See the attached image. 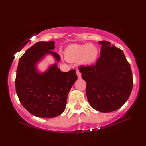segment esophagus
<instances>
[{
  "instance_id": "34e87169",
  "label": "esophagus",
  "mask_w": 146,
  "mask_h": 146,
  "mask_svg": "<svg viewBox=\"0 0 146 146\" xmlns=\"http://www.w3.org/2000/svg\"><path fill=\"white\" fill-rule=\"evenodd\" d=\"M76 74L78 76V78H81V73L80 72L79 70L76 71Z\"/></svg>"
}]
</instances>
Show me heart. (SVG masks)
<instances>
[{"label": "heart", "instance_id": "obj_1", "mask_svg": "<svg viewBox=\"0 0 146 146\" xmlns=\"http://www.w3.org/2000/svg\"><path fill=\"white\" fill-rule=\"evenodd\" d=\"M98 48L93 44H76L68 46L64 50L65 58L69 62H77L84 66L94 64L98 57Z\"/></svg>", "mask_w": 146, "mask_h": 146}]
</instances>
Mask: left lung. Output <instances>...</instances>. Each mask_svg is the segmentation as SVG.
I'll return each mask as SVG.
<instances>
[{
	"instance_id": "obj_1",
	"label": "left lung",
	"mask_w": 146,
	"mask_h": 146,
	"mask_svg": "<svg viewBox=\"0 0 146 146\" xmlns=\"http://www.w3.org/2000/svg\"><path fill=\"white\" fill-rule=\"evenodd\" d=\"M100 56L94 65L80 66L86 82L87 99L100 112L117 110L129 98L133 87L130 65L123 51L108 41H100Z\"/></svg>"
}]
</instances>
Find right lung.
<instances>
[{"instance_id":"right-lung-1","label":"right lung","mask_w":146,"mask_h":146,"mask_svg":"<svg viewBox=\"0 0 146 146\" xmlns=\"http://www.w3.org/2000/svg\"><path fill=\"white\" fill-rule=\"evenodd\" d=\"M55 42H38L27 50L19 60L15 80L16 92L22 105L39 117H54L64 111L67 96L78 78L75 70L62 72L57 63L60 56L52 50ZM56 63L40 73L37 64L47 55Z\"/></svg>"}]
</instances>
